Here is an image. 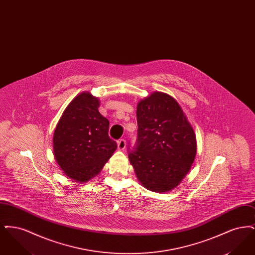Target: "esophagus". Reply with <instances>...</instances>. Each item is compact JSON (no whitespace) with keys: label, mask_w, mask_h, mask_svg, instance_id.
<instances>
[{"label":"esophagus","mask_w":255,"mask_h":255,"mask_svg":"<svg viewBox=\"0 0 255 255\" xmlns=\"http://www.w3.org/2000/svg\"><path fill=\"white\" fill-rule=\"evenodd\" d=\"M118 146L120 150H124L126 147V140L124 138H121L118 140Z\"/></svg>","instance_id":"esophagus-1"}]
</instances>
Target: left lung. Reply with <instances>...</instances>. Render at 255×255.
<instances>
[{"mask_svg":"<svg viewBox=\"0 0 255 255\" xmlns=\"http://www.w3.org/2000/svg\"><path fill=\"white\" fill-rule=\"evenodd\" d=\"M136 140L128 156L140 183L154 192H167L190 169L196 136L178 102L156 92L137 104Z\"/></svg>","mask_w":255,"mask_h":255,"instance_id":"left-lung-1","label":"left lung"}]
</instances>
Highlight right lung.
I'll use <instances>...</instances> for the list:
<instances>
[{
	"instance_id": "add662e5",
	"label": "right lung",
	"mask_w": 255,
	"mask_h": 255,
	"mask_svg": "<svg viewBox=\"0 0 255 255\" xmlns=\"http://www.w3.org/2000/svg\"><path fill=\"white\" fill-rule=\"evenodd\" d=\"M98 107L97 97L80 94L64 111L54 131L55 159L65 174L78 182L98 174L117 149L108 134L109 121Z\"/></svg>"
}]
</instances>
